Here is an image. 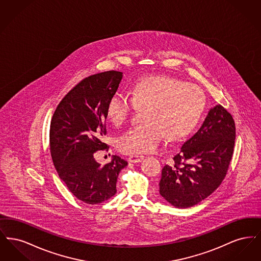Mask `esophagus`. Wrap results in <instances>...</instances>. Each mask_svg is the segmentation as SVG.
<instances>
[{"label":"esophagus","mask_w":261,"mask_h":261,"mask_svg":"<svg viewBox=\"0 0 261 261\" xmlns=\"http://www.w3.org/2000/svg\"><path fill=\"white\" fill-rule=\"evenodd\" d=\"M144 160V155H139V154H132L129 156V162L132 163H137L141 162Z\"/></svg>","instance_id":"esophagus-1"}]
</instances>
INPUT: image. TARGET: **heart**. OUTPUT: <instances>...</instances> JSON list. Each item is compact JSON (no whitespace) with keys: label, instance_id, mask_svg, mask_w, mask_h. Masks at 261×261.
<instances>
[{"label":"heart","instance_id":"b5f03b06","mask_svg":"<svg viewBox=\"0 0 261 261\" xmlns=\"http://www.w3.org/2000/svg\"><path fill=\"white\" fill-rule=\"evenodd\" d=\"M143 124L136 125L118 138L124 153L152 152L165 137L177 140L188 135L199 123L205 108L202 91L169 76H149L138 81L131 97L117 91L108 101L107 114L116 126L126 122L136 108H145Z\"/></svg>","mask_w":261,"mask_h":261}]
</instances>
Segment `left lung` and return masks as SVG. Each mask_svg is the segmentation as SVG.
<instances>
[{
    "label": "left lung",
    "instance_id": "1",
    "mask_svg": "<svg viewBox=\"0 0 261 261\" xmlns=\"http://www.w3.org/2000/svg\"><path fill=\"white\" fill-rule=\"evenodd\" d=\"M236 138L232 115L217 105L197 133L174 155L175 164L162 168L160 194L178 208L198 204L219 187L231 162Z\"/></svg>",
    "mask_w": 261,
    "mask_h": 261
}]
</instances>
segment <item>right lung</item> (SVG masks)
Masks as SVG:
<instances>
[{
    "mask_svg": "<svg viewBox=\"0 0 261 261\" xmlns=\"http://www.w3.org/2000/svg\"><path fill=\"white\" fill-rule=\"evenodd\" d=\"M122 77V72L111 70L83 79L62 99L50 121L54 165L69 191L89 204L115 195L118 174L128 164L117 155L105 165L95 160L97 150L109 149L101 141L107 106Z\"/></svg>",
    "mask_w": 261,
    "mask_h": 261,
    "instance_id": "obj_1",
    "label": "right lung"
}]
</instances>
